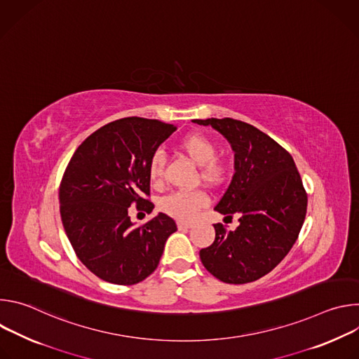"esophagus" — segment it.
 <instances>
[{"label": "esophagus", "instance_id": "34e87169", "mask_svg": "<svg viewBox=\"0 0 359 359\" xmlns=\"http://www.w3.org/2000/svg\"><path fill=\"white\" fill-rule=\"evenodd\" d=\"M193 224L191 223H183V222H179L177 223V229L179 230H184V229H191Z\"/></svg>", "mask_w": 359, "mask_h": 359}]
</instances>
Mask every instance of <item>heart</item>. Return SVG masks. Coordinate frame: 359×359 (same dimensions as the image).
I'll use <instances>...</instances> for the list:
<instances>
[{"label":"heart","instance_id":"obj_1","mask_svg":"<svg viewBox=\"0 0 359 359\" xmlns=\"http://www.w3.org/2000/svg\"><path fill=\"white\" fill-rule=\"evenodd\" d=\"M179 149L183 155L196 166H198V179L209 187H220L229 179V163L217 156V143L203 133L186 135L179 142ZM165 156L156 151L149 162V179L159 184L163 177ZM208 204V198L201 191H177L165 196L159 208L161 210L179 220L190 222L200 209Z\"/></svg>","mask_w":359,"mask_h":359}]
</instances>
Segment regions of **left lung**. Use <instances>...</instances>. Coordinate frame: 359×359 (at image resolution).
<instances>
[{
  "label": "left lung",
  "mask_w": 359,
  "mask_h": 359,
  "mask_svg": "<svg viewBox=\"0 0 359 359\" xmlns=\"http://www.w3.org/2000/svg\"><path fill=\"white\" fill-rule=\"evenodd\" d=\"M219 130L234 150V176L216 212L240 226L215 224L216 238L200 250L206 270L227 284H245L276 269L288 254L305 220L306 191L290 153L264 132L241 121L194 119Z\"/></svg>",
  "instance_id": "8db88e82"
}]
</instances>
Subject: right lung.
Masks as SVG:
<instances>
[{
  "mask_svg": "<svg viewBox=\"0 0 359 359\" xmlns=\"http://www.w3.org/2000/svg\"><path fill=\"white\" fill-rule=\"evenodd\" d=\"M176 129L137 116L114 121L78 146L64 172L60 212L65 233L82 264L104 281H143L158 269L168 237L177 230L163 213L140 226L129 217L132 204L147 215L155 209L149 162Z\"/></svg>",
  "mask_w": 359,
  "mask_h": 359,
  "instance_id": "right-lung-1",
  "label": "right lung"
}]
</instances>
